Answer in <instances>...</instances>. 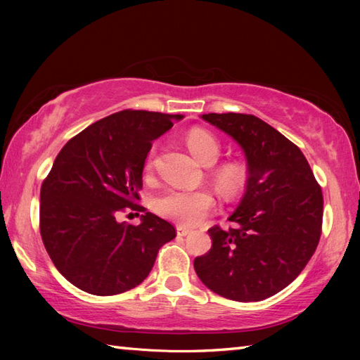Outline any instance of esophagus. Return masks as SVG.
<instances>
[{
    "mask_svg": "<svg viewBox=\"0 0 360 360\" xmlns=\"http://www.w3.org/2000/svg\"><path fill=\"white\" fill-rule=\"evenodd\" d=\"M176 233H178V236H187L190 233V229L178 226V227H176Z\"/></svg>",
    "mask_w": 360,
    "mask_h": 360,
    "instance_id": "34e87169",
    "label": "esophagus"
}]
</instances>
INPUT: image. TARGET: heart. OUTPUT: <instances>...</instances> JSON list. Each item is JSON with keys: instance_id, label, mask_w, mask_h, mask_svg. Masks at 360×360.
I'll use <instances>...</instances> for the list:
<instances>
[{"instance_id": "1", "label": "heart", "mask_w": 360, "mask_h": 360, "mask_svg": "<svg viewBox=\"0 0 360 360\" xmlns=\"http://www.w3.org/2000/svg\"><path fill=\"white\" fill-rule=\"evenodd\" d=\"M187 147L204 165L215 164L221 153V145L217 137L201 128H195L187 134ZM147 167H151V159ZM213 179L221 192L232 195L243 187L246 181V170L238 162H224L213 170ZM213 204L215 200L209 190L168 188L156 200V210L162 217L182 226H196L207 217Z\"/></svg>"}]
</instances>
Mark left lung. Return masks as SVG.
<instances>
[{
    "label": "left lung",
    "mask_w": 360,
    "mask_h": 360,
    "mask_svg": "<svg viewBox=\"0 0 360 360\" xmlns=\"http://www.w3.org/2000/svg\"><path fill=\"white\" fill-rule=\"evenodd\" d=\"M201 117L238 142L249 176L229 217L235 227L209 229L212 249L195 258V271L221 297L264 300L292 283L316 252L322 188L300 148L262 119L240 112Z\"/></svg>",
    "instance_id": "1"
}]
</instances>
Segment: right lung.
I'll list each match as a JSON object with an SVG mask.
<instances>
[{"mask_svg":"<svg viewBox=\"0 0 360 360\" xmlns=\"http://www.w3.org/2000/svg\"><path fill=\"white\" fill-rule=\"evenodd\" d=\"M181 114L124 110L97 120L60 150L40 192V233L58 272L94 295L127 292L148 277L176 229L137 204L151 143ZM143 211L139 226L120 211ZM139 215V213H137Z\"/></svg>","mask_w":360,"mask_h":360,"instance_id":"right-lung-1","label":"right lung"}]
</instances>
